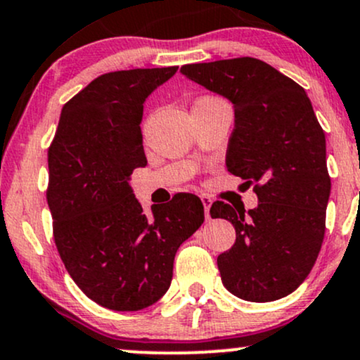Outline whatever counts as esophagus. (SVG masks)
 Returning a JSON list of instances; mask_svg holds the SVG:
<instances>
[{
  "mask_svg": "<svg viewBox=\"0 0 360 360\" xmlns=\"http://www.w3.org/2000/svg\"><path fill=\"white\" fill-rule=\"evenodd\" d=\"M200 200H202V204H204L205 219L207 221H210V205H212V200H210V197H207V195H202Z\"/></svg>",
  "mask_w": 360,
  "mask_h": 360,
  "instance_id": "1",
  "label": "esophagus"
}]
</instances>
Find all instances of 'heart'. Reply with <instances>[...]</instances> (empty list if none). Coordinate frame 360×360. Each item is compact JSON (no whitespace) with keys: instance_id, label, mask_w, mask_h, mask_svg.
I'll use <instances>...</instances> for the list:
<instances>
[{"instance_id":"heart-1","label":"heart","mask_w":360,"mask_h":360,"mask_svg":"<svg viewBox=\"0 0 360 360\" xmlns=\"http://www.w3.org/2000/svg\"><path fill=\"white\" fill-rule=\"evenodd\" d=\"M209 99H219V97H202V99L198 101H209Z\"/></svg>"}]
</instances>
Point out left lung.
Returning a JSON list of instances; mask_svg holds the SVG:
<instances>
[{
  "label": "left lung",
  "mask_w": 360,
  "mask_h": 360,
  "mask_svg": "<svg viewBox=\"0 0 360 360\" xmlns=\"http://www.w3.org/2000/svg\"><path fill=\"white\" fill-rule=\"evenodd\" d=\"M185 77L234 104L227 172L255 185L256 209L217 200L236 243L217 257L224 286L248 302H273L305 281L325 236L330 197L325 133L305 89L252 57L188 63Z\"/></svg>",
  "instance_id": "1"
}]
</instances>
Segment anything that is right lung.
<instances>
[{
	"mask_svg": "<svg viewBox=\"0 0 360 360\" xmlns=\"http://www.w3.org/2000/svg\"><path fill=\"white\" fill-rule=\"evenodd\" d=\"M179 67L99 75L62 108L49 148L46 202L53 239L75 285L97 305L136 311L170 288L176 249L204 222V205L179 193L151 217L129 176L145 167L143 104Z\"/></svg>",
	"mask_w": 360,
	"mask_h": 360,
	"instance_id": "1",
	"label": "right lung"
}]
</instances>
